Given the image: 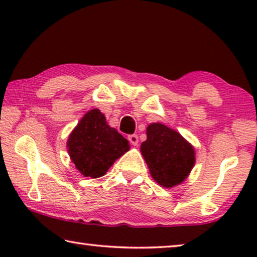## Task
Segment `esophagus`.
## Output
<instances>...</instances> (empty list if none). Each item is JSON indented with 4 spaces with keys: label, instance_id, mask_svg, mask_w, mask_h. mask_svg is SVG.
Segmentation results:
<instances>
[{
    "label": "esophagus",
    "instance_id": "34e87169",
    "mask_svg": "<svg viewBox=\"0 0 257 257\" xmlns=\"http://www.w3.org/2000/svg\"><path fill=\"white\" fill-rule=\"evenodd\" d=\"M128 139H129V142L132 143V144L134 145V146H137L138 145V136L137 135H130V136L128 137Z\"/></svg>",
    "mask_w": 257,
    "mask_h": 257
}]
</instances>
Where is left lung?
<instances>
[{
    "mask_svg": "<svg viewBox=\"0 0 257 257\" xmlns=\"http://www.w3.org/2000/svg\"><path fill=\"white\" fill-rule=\"evenodd\" d=\"M141 152L151 176L159 185L171 188L184 181L195 164V150L176 130L162 123H151Z\"/></svg>",
    "mask_w": 257,
    "mask_h": 257,
    "instance_id": "8db88e82",
    "label": "left lung"
}]
</instances>
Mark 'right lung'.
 <instances>
[{"label":"right lung","mask_w":257,"mask_h":257,"mask_svg":"<svg viewBox=\"0 0 257 257\" xmlns=\"http://www.w3.org/2000/svg\"><path fill=\"white\" fill-rule=\"evenodd\" d=\"M68 153L82 176L99 178L130 149L129 142L111 128L98 108L82 116L67 143Z\"/></svg>","instance_id":"1"}]
</instances>
